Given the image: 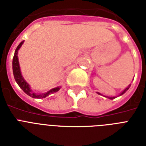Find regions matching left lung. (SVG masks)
I'll return each mask as SVG.
<instances>
[{
  "label": "left lung",
  "instance_id": "1",
  "mask_svg": "<svg viewBox=\"0 0 146 146\" xmlns=\"http://www.w3.org/2000/svg\"><path fill=\"white\" fill-rule=\"evenodd\" d=\"M130 86H131V85H129V86H127V88H126V89H125L124 90H123V91L122 92H121V93L120 94V96H122V95H123V94H124L125 92H127V90L129 89V87H130ZM98 94H99V95H101V94L98 93ZM105 97L108 98H110V99H113V98H116V97H107V96H105Z\"/></svg>",
  "mask_w": 146,
  "mask_h": 146
}]
</instances>
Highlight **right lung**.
<instances>
[{
  "instance_id": "right-lung-1",
  "label": "right lung",
  "mask_w": 146,
  "mask_h": 146,
  "mask_svg": "<svg viewBox=\"0 0 146 146\" xmlns=\"http://www.w3.org/2000/svg\"><path fill=\"white\" fill-rule=\"evenodd\" d=\"M24 41L21 42L19 43V44L17 46V49L15 50L14 56L13 58V76H14V79L16 80V82L19 86L23 89V91L26 94H27L28 96H31L32 98H44L47 97V96H50L51 94L55 93L57 91H59L60 89L61 88L60 86L56 87L54 89H51L50 90L48 91L47 92L44 93H35L33 92V90L31 89L30 86L28 84V82H26V80H24V78L23 77V76L21 74V71H20V67H19V60H18V50L21 48L22 44H23Z\"/></svg>"
}]
</instances>
